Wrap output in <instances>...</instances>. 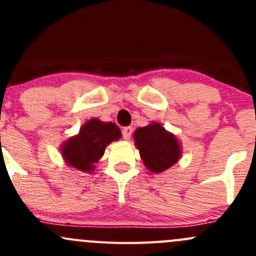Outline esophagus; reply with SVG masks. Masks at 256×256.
Listing matches in <instances>:
<instances>
[{"instance_id":"34e87169","label":"esophagus","mask_w":256,"mask_h":256,"mask_svg":"<svg viewBox=\"0 0 256 256\" xmlns=\"http://www.w3.org/2000/svg\"><path fill=\"white\" fill-rule=\"evenodd\" d=\"M131 134H132V128H131V126L122 128V138H125V140H128V138H131Z\"/></svg>"}]
</instances>
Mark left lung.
I'll list each match as a JSON object with an SVG mask.
<instances>
[{
    "instance_id": "8db88e82",
    "label": "left lung",
    "mask_w": 256,
    "mask_h": 256,
    "mask_svg": "<svg viewBox=\"0 0 256 256\" xmlns=\"http://www.w3.org/2000/svg\"><path fill=\"white\" fill-rule=\"evenodd\" d=\"M134 138L144 166L154 174L166 171L180 158V147L177 138L160 124L154 122L138 128Z\"/></svg>"
}]
</instances>
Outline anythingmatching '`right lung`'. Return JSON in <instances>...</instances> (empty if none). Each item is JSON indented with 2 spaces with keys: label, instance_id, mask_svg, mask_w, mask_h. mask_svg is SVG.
Returning <instances> with one entry per match:
<instances>
[{
  "label": "right lung",
  "instance_id": "add662e5",
  "mask_svg": "<svg viewBox=\"0 0 256 256\" xmlns=\"http://www.w3.org/2000/svg\"><path fill=\"white\" fill-rule=\"evenodd\" d=\"M120 138V128L115 124L92 118L82 125L79 135L63 144L62 154L69 166L82 172H92L94 164L104 154L106 144Z\"/></svg>",
  "mask_w": 256,
  "mask_h": 256
}]
</instances>
